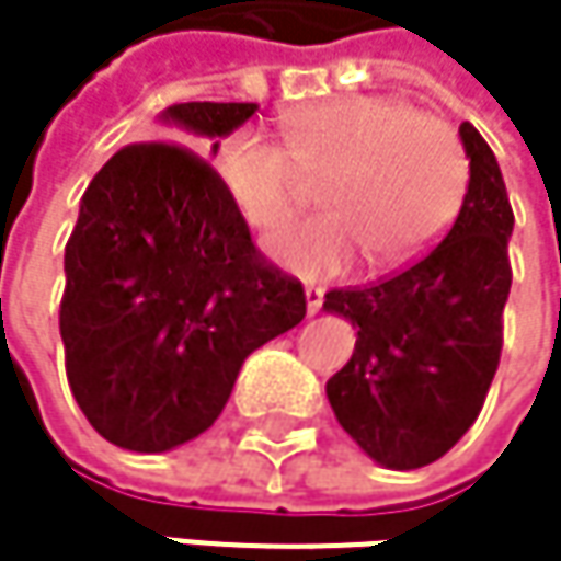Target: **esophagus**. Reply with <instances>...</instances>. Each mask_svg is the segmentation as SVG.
Returning <instances> with one entry per match:
<instances>
[{
  "label": "esophagus",
  "instance_id": "1",
  "mask_svg": "<svg viewBox=\"0 0 561 561\" xmlns=\"http://www.w3.org/2000/svg\"><path fill=\"white\" fill-rule=\"evenodd\" d=\"M305 305H308V314L321 311V305H324V288H321V285H305Z\"/></svg>",
  "mask_w": 561,
  "mask_h": 561
}]
</instances>
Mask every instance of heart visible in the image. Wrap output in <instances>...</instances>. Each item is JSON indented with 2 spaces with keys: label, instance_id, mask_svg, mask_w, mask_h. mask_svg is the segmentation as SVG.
Returning <instances> with one entry per match:
<instances>
[{
  "label": "heart",
  "instance_id": "obj_1",
  "mask_svg": "<svg viewBox=\"0 0 561 561\" xmlns=\"http://www.w3.org/2000/svg\"><path fill=\"white\" fill-rule=\"evenodd\" d=\"M217 174L240 214L263 233L285 224L305 178H321L328 210L288 224L270 253L301 276L354 263L399 266L432 247L458 217L468 152L458 129L392 96H341L291 110L282 146L256 129L230 133Z\"/></svg>",
  "mask_w": 561,
  "mask_h": 561
}]
</instances>
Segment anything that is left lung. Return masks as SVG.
Here are the masks:
<instances>
[{
	"label": "left lung",
	"instance_id": "obj_1",
	"mask_svg": "<svg viewBox=\"0 0 561 561\" xmlns=\"http://www.w3.org/2000/svg\"><path fill=\"white\" fill-rule=\"evenodd\" d=\"M458 133L471 181L445 240L387 279L324 295V308L357 328L328 402L341 428L396 471L455 448L481 415L504 347L513 207L484 136L471 123Z\"/></svg>",
	"mask_w": 561,
	"mask_h": 561
}]
</instances>
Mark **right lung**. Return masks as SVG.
Masks as SVG:
<instances>
[{"label":"right lung","mask_w":561,"mask_h":561,"mask_svg":"<svg viewBox=\"0 0 561 561\" xmlns=\"http://www.w3.org/2000/svg\"><path fill=\"white\" fill-rule=\"evenodd\" d=\"M253 113L256 103H174L165 123L217 139ZM64 276L70 392L129 451L207 432L243 360L305 318L301 282L256 250L220 174L178 142L123 146L93 174Z\"/></svg>","instance_id":"1"}]
</instances>
